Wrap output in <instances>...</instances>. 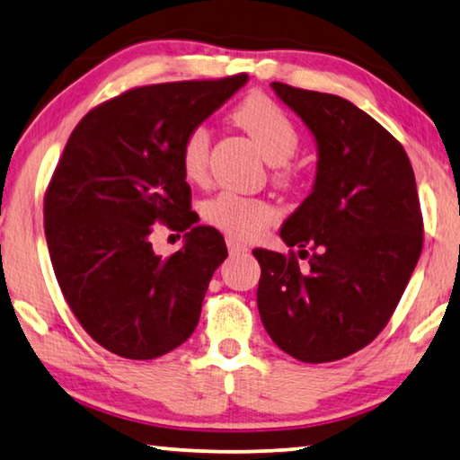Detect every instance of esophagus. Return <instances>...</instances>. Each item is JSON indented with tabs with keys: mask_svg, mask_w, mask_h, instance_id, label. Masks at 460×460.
<instances>
[{
	"mask_svg": "<svg viewBox=\"0 0 460 460\" xmlns=\"http://www.w3.org/2000/svg\"><path fill=\"white\" fill-rule=\"evenodd\" d=\"M227 247H229L231 256H243V253L250 252V247L243 245V243H239L237 239H233V237L227 239Z\"/></svg>",
	"mask_w": 460,
	"mask_h": 460,
	"instance_id": "34e87169",
	"label": "esophagus"
}]
</instances>
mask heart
Listing matches in <instances>:
<instances>
[{"instance_id":"heart-1","label":"heart","mask_w":460,"mask_h":460,"mask_svg":"<svg viewBox=\"0 0 460 460\" xmlns=\"http://www.w3.org/2000/svg\"><path fill=\"white\" fill-rule=\"evenodd\" d=\"M242 125L256 141L268 164L284 165L298 149L295 122L280 106L264 96L247 98L235 111ZM210 133L207 127H194L186 133L180 147V165L188 181L204 184L208 176ZM202 218L218 231L235 239H253L276 221L272 204L258 199H245L235 192H221L202 202Z\"/></svg>"}]
</instances>
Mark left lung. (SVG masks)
Segmentation results:
<instances>
[{"label":"left lung","mask_w":460,"mask_h":460,"mask_svg":"<svg viewBox=\"0 0 460 460\" xmlns=\"http://www.w3.org/2000/svg\"><path fill=\"white\" fill-rule=\"evenodd\" d=\"M272 90L315 138L317 172L280 227L309 266L253 250L260 317L293 358L333 362L376 338L411 279L424 243L415 176L397 138L352 102L279 82Z\"/></svg>","instance_id":"8db88e82"}]
</instances>
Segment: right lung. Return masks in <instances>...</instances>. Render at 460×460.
I'll return each instance as SVG.
<instances>
[{"label": "right lung", "mask_w": 460, "mask_h": 460, "mask_svg": "<svg viewBox=\"0 0 460 460\" xmlns=\"http://www.w3.org/2000/svg\"><path fill=\"white\" fill-rule=\"evenodd\" d=\"M247 79L137 87L87 112L65 145L45 196L50 261L77 322L122 358L164 356L199 325L227 245L194 225L180 147ZM157 222L187 231L170 259L152 250Z\"/></svg>", "instance_id": "1"}]
</instances>
